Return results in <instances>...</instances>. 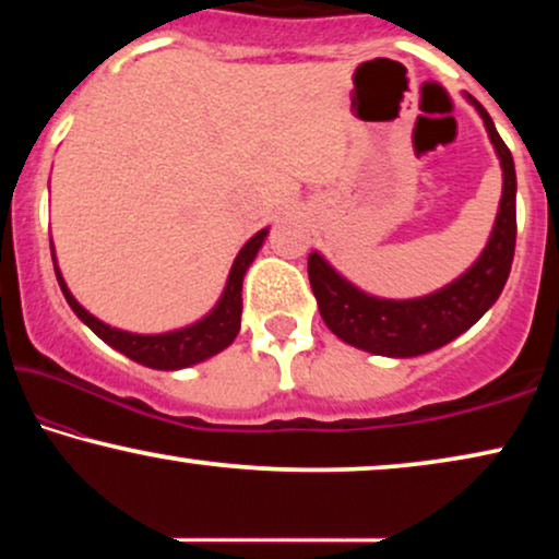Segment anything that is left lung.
Instances as JSON below:
<instances>
[{"instance_id":"left-lung-1","label":"left lung","mask_w":559,"mask_h":559,"mask_svg":"<svg viewBox=\"0 0 559 559\" xmlns=\"http://www.w3.org/2000/svg\"><path fill=\"white\" fill-rule=\"evenodd\" d=\"M484 119L488 140L501 159L503 190L496 213L493 231L486 249L450 285L415 300H386L373 297L333 270L312 251L308 257L310 287L316 295L325 325L350 346L369 354L412 358L430 354L468 331L491 305L499 300L507 285L516 247V170L514 157L496 132L491 117L476 98L468 96Z\"/></svg>"}]
</instances>
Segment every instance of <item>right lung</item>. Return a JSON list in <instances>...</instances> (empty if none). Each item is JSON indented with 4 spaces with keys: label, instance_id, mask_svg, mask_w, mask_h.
Instances as JSON below:
<instances>
[{
    "label": "right lung",
    "instance_id": "right-lung-1",
    "mask_svg": "<svg viewBox=\"0 0 559 559\" xmlns=\"http://www.w3.org/2000/svg\"><path fill=\"white\" fill-rule=\"evenodd\" d=\"M270 234V228H262V231L251 236V239L243 243L239 254H236L231 272H228L226 287L221 293L218 302L213 305V310L209 316H203L195 323H190L186 328H178V331H167V333H155V335H144V333H129V331H119V328L106 325L104 320H98L96 316L83 308V305L75 300L71 289H68L63 274L58 270L56 262V251H52V264H56V277L58 285L63 289L68 305L71 310L79 316L83 323H86L91 331H94L98 338H102L106 346L117 348L119 354H124L132 361L150 366V369H159V371H178V369H188V366L201 364L205 358L221 354V350L228 348L236 338L241 328V285H243V274L254 262L257 251L262 249V243Z\"/></svg>",
    "mask_w": 559,
    "mask_h": 559
}]
</instances>
